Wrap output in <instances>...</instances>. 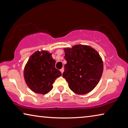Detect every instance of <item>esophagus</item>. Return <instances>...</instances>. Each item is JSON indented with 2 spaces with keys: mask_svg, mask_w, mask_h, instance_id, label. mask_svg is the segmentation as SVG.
I'll list each match as a JSON object with an SVG mask.
<instances>
[{
  "mask_svg": "<svg viewBox=\"0 0 128 128\" xmlns=\"http://www.w3.org/2000/svg\"><path fill=\"white\" fill-rule=\"evenodd\" d=\"M60 72H62V73H63V72H64V68H62L61 69H60Z\"/></svg>",
  "mask_w": 128,
  "mask_h": 128,
  "instance_id": "obj_1",
  "label": "esophagus"
}]
</instances>
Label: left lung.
<instances>
[{
    "instance_id": "left-lung-1",
    "label": "left lung",
    "mask_w": 128,
    "mask_h": 128,
    "mask_svg": "<svg viewBox=\"0 0 128 128\" xmlns=\"http://www.w3.org/2000/svg\"><path fill=\"white\" fill-rule=\"evenodd\" d=\"M64 66L62 77L69 88L78 94H85L94 89L100 80L103 64L98 52L92 47L78 44L72 48H64Z\"/></svg>"
}]
</instances>
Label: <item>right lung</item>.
<instances>
[{
  "label": "right lung",
  "mask_w": 128,
  "mask_h": 128,
  "mask_svg": "<svg viewBox=\"0 0 128 128\" xmlns=\"http://www.w3.org/2000/svg\"><path fill=\"white\" fill-rule=\"evenodd\" d=\"M51 55L47 51H36L25 66L24 74L26 83L38 94H46L50 92L55 80L62 76L61 72L55 68L56 62Z\"/></svg>",
  "instance_id": "add662e5"
}]
</instances>
